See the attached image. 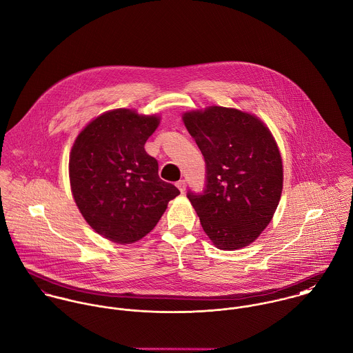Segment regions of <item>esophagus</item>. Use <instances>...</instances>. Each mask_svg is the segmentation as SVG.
I'll list each match as a JSON object with an SVG mask.
<instances>
[{
	"mask_svg": "<svg viewBox=\"0 0 353 353\" xmlns=\"http://www.w3.org/2000/svg\"><path fill=\"white\" fill-rule=\"evenodd\" d=\"M176 185H177V188H179L181 192H184V191H185V188H187V183H185V180H180V181H177V183H176Z\"/></svg>",
	"mask_w": 353,
	"mask_h": 353,
	"instance_id": "obj_1",
	"label": "esophagus"
}]
</instances>
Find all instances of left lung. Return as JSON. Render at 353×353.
Returning a JSON list of instances; mask_svg holds the SVG:
<instances>
[{
	"mask_svg": "<svg viewBox=\"0 0 353 353\" xmlns=\"http://www.w3.org/2000/svg\"><path fill=\"white\" fill-rule=\"evenodd\" d=\"M202 151L206 181L187 196L212 243L237 250L272 221L282 191V161L269 128L248 113L212 106L183 116Z\"/></svg>",
	"mask_w": 353,
	"mask_h": 353,
	"instance_id": "8db88e82",
	"label": "left lung"
}]
</instances>
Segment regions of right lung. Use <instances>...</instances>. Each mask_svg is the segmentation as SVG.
Wrapping results in <instances>:
<instances>
[{
    "instance_id": "add662e5",
    "label": "right lung",
    "mask_w": 353,
    "mask_h": 353,
    "mask_svg": "<svg viewBox=\"0 0 353 353\" xmlns=\"http://www.w3.org/2000/svg\"><path fill=\"white\" fill-rule=\"evenodd\" d=\"M158 117L116 109L92 120L70 157L74 202L88 225L106 239L130 244L150 233L180 191L158 176L144 143Z\"/></svg>"
}]
</instances>
